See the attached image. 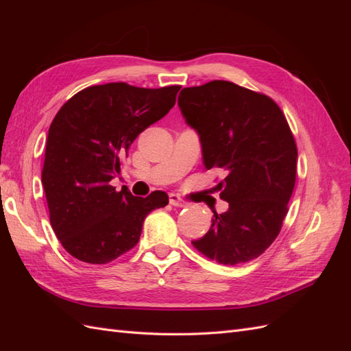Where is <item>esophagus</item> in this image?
Returning <instances> with one entry per match:
<instances>
[{
	"label": "esophagus",
	"mask_w": 351,
	"mask_h": 351,
	"mask_svg": "<svg viewBox=\"0 0 351 351\" xmlns=\"http://www.w3.org/2000/svg\"><path fill=\"white\" fill-rule=\"evenodd\" d=\"M169 204H171L173 206H177V208H184V206L189 205L184 199H182V197H180V196L176 195V193L169 195Z\"/></svg>",
	"instance_id": "obj_1"
}]
</instances>
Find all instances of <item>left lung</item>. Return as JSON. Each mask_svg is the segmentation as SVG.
<instances>
[{
	"mask_svg": "<svg viewBox=\"0 0 351 351\" xmlns=\"http://www.w3.org/2000/svg\"><path fill=\"white\" fill-rule=\"evenodd\" d=\"M178 107L199 134L206 169L227 174L217 187L228 209L214 210L193 246L222 265L261 256L280 234L295 184L297 146L285 115L267 95L227 80L184 88Z\"/></svg>",
	"mask_w": 351,
	"mask_h": 351,
	"instance_id": "left-lung-1",
	"label": "left lung"
}]
</instances>
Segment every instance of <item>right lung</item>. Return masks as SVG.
I'll return each mask as SVG.
<instances>
[{"label":"right lung","instance_id":"1","mask_svg":"<svg viewBox=\"0 0 351 351\" xmlns=\"http://www.w3.org/2000/svg\"><path fill=\"white\" fill-rule=\"evenodd\" d=\"M180 88L97 84L77 92L54 117L42 184L52 230L73 258L93 265L117 259L139 241L146 215L168 205L161 190L136 197L110 182L136 137L174 107Z\"/></svg>","mask_w":351,"mask_h":351}]
</instances>
